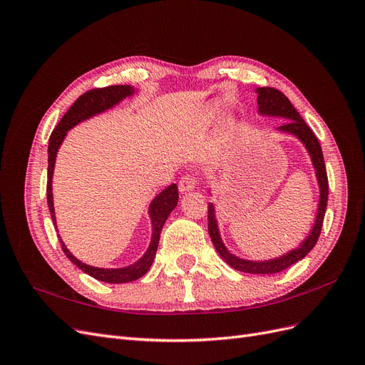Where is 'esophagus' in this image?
<instances>
[{"label": "esophagus", "mask_w": 365, "mask_h": 365, "mask_svg": "<svg viewBox=\"0 0 365 365\" xmlns=\"http://www.w3.org/2000/svg\"><path fill=\"white\" fill-rule=\"evenodd\" d=\"M195 187H196V180L193 178L192 175L182 176V178H181L180 182H178V189H180L181 193L192 192V190H195Z\"/></svg>", "instance_id": "esophagus-1"}]
</instances>
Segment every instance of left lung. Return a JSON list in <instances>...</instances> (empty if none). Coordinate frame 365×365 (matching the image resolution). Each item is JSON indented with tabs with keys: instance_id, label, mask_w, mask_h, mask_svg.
Returning <instances> with one entry per match:
<instances>
[{
	"instance_id": "left-lung-1",
	"label": "left lung",
	"mask_w": 365,
	"mask_h": 365,
	"mask_svg": "<svg viewBox=\"0 0 365 365\" xmlns=\"http://www.w3.org/2000/svg\"><path fill=\"white\" fill-rule=\"evenodd\" d=\"M256 93H257L259 113L262 115L282 117L284 120H288L286 123L279 126L277 130L286 132V134H291L300 140L304 145L306 150L309 152V157L312 160L318 187H319V201H318L315 224L311 230V233H309V236L300 244V247L283 254V256L271 259V260H245L235 256V254H231L225 248L224 242L219 235L215 205L212 202H208V235L212 237V242L216 251L219 252V256L222 257L231 268L242 272H248V274H277L284 271L286 268L292 267V264L297 263L298 260L304 259L307 256V252L315 247L319 233H322V228H323V220H324V213L327 207L329 181H327L324 157H323L322 146H319V141L311 130V128L306 125V121L302 118V115L297 113V109L292 106L289 98L286 97L282 91L275 90V88H271V86L257 88Z\"/></svg>"
}]
</instances>
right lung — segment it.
<instances>
[{"label":"right lung","mask_w":365,"mask_h":365,"mask_svg":"<svg viewBox=\"0 0 365 365\" xmlns=\"http://www.w3.org/2000/svg\"><path fill=\"white\" fill-rule=\"evenodd\" d=\"M134 88L129 85H114V86H106V88H94V90L86 91L85 94H82L77 101L71 105V108L68 109L65 115L61 118L59 125L54 128V130L51 132L50 140H48V173H47V204H48V210L50 215L53 219V224L56 227V216H54V205H53V192H51V178H53V170H54V163H56V155L58 150L62 145V141L67 135V132L76 126L81 121L90 118L93 115L101 114L106 109L113 108L114 105L120 103L123 98L129 97L134 94ZM178 187L176 184H170L169 187L153 197V201L149 205V216H150V222H152V239H150V245L148 248V251L145 252L140 260H137L135 263L129 264V267L125 268H96V267H90L83 262H81L79 259H76L73 254L70 252V250L65 247V244L62 242L61 236V247L62 251L67 256L77 268H81L83 272H86L91 277L105 282V283H128V282H134L138 280L140 277L145 275L150 264L155 259L157 254V248H158V242H160V235L163 225L165 224V219L169 217V215L172 213V210L178 204Z\"/></svg>","instance_id":"obj_1"}]
</instances>
